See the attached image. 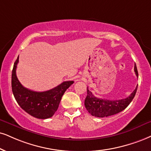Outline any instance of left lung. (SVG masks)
<instances>
[{"label":"left lung","mask_w":151,"mask_h":151,"mask_svg":"<svg viewBox=\"0 0 151 151\" xmlns=\"http://www.w3.org/2000/svg\"><path fill=\"white\" fill-rule=\"evenodd\" d=\"M134 72L136 76L138 77V70L136 64L134 65ZM137 87L138 85L128 97L118 100H109L96 97L87 87V95L85 100V106L92 116L97 118H104L117 114L125 109L131 103L137 92Z\"/></svg>","instance_id":"8db88e82"}]
</instances>
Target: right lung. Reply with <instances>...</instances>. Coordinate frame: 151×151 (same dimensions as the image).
<instances>
[{"mask_svg":"<svg viewBox=\"0 0 151 151\" xmlns=\"http://www.w3.org/2000/svg\"><path fill=\"white\" fill-rule=\"evenodd\" d=\"M18 62L19 57L12 72V90L17 102L24 111L35 118H51L58 109L63 94L74 82L65 81L45 92H34L24 87L19 81L16 75Z\"/></svg>","mask_w":151,"mask_h":151,"instance_id":"right-lung-1","label":"right lung"}]
</instances>
